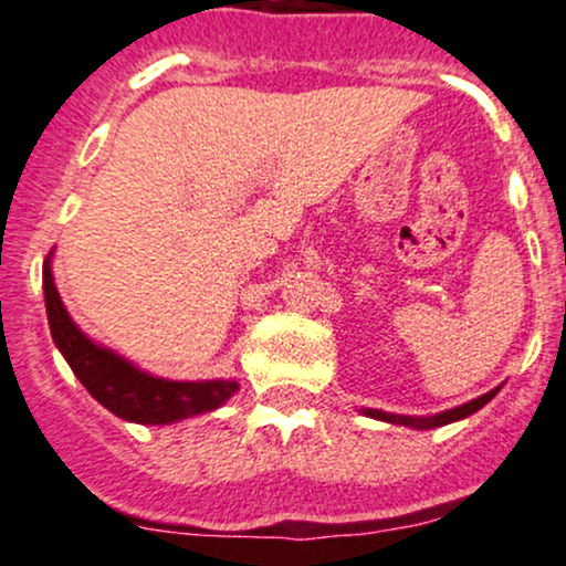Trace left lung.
<instances>
[{
	"label": "left lung",
	"instance_id": "1",
	"mask_svg": "<svg viewBox=\"0 0 566 566\" xmlns=\"http://www.w3.org/2000/svg\"><path fill=\"white\" fill-rule=\"evenodd\" d=\"M497 391H500V386L492 388V391L482 394V396H476V399L465 401V405L444 409V412H437V415H428V418H415V415H394V412H382V409H369V407H361V415H367V418H375V420H382V423L407 426V428H415V431H428V428H439V426L454 423V420H463V418H469V415L479 412V409H482L486 401L495 399Z\"/></svg>",
	"mask_w": 566,
	"mask_h": 566
}]
</instances>
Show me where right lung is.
<instances>
[{
  "mask_svg": "<svg viewBox=\"0 0 566 566\" xmlns=\"http://www.w3.org/2000/svg\"><path fill=\"white\" fill-rule=\"evenodd\" d=\"M44 308L50 335L63 359L87 388L90 396L116 418L140 426H170L178 420L212 412L239 391L237 378L218 380H167L135 367L116 350L101 346L71 319L53 276V252L42 265Z\"/></svg>",
  "mask_w": 566,
  "mask_h": 566,
  "instance_id": "right-lung-1",
  "label": "right lung"
}]
</instances>
